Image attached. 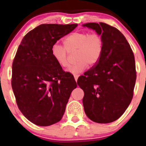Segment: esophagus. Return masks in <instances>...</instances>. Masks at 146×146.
Listing matches in <instances>:
<instances>
[{
  "mask_svg": "<svg viewBox=\"0 0 146 146\" xmlns=\"http://www.w3.org/2000/svg\"><path fill=\"white\" fill-rule=\"evenodd\" d=\"M78 75H76L75 74L74 75V78H75V80H76V81H77L78 80Z\"/></svg>",
  "mask_w": 146,
  "mask_h": 146,
  "instance_id": "obj_1",
  "label": "esophagus"
}]
</instances>
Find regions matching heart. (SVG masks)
I'll return each instance as SVG.
<instances>
[{"label": "heart", "mask_w": 146, "mask_h": 146, "mask_svg": "<svg viewBox=\"0 0 146 146\" xmlns=\"http://www.w3.org/2000/svg\"><path fill=\"white\" fill-rule=\"evenodd\" d=\"M63 46L55 44L51 48V54L56 62L61 67L68 64V51L76 50L75 58L77 61L70 64L67 70L77 74L85 70L88 64L95 66L100 61L104 48V42L101 35L98 33L76 32L68 35L64 39Z\"/></svg>", "instance_id": "b5f03b06"}]
</instances>
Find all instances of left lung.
Returning <instances> with one entry per match:
<instances>
[{
	"label": "left lung",
	"mask_w": 146,
	"mask_h": 146,
	"mask_svg": "<svg viewBox=\"0 0 146 146\" xmlns=\"http://www.w3.org/2000/svg\"><path fill=\"white\" fill-rule=\"evenodd\" d=\"M104 42L103 52L94 67L78 79L84 91V110L90 119L107 123L118 119L130 104L136 80L134 55L123 34L106 23H86Z\"/></svg>",
	"instance_id": "obj_1"
}]
</instances>
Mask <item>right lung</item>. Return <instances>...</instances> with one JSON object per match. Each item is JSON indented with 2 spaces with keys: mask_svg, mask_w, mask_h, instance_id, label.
Instances as JSON below:
<instances>
[{
  "mask_svg": "<svg viewBox=\"0 0 146 146\" xmlns=\"http://www.w3.org/2000/svg\"><path fill=\"white\" fill-rule=\"evenodd\" d=\"M77 24H42L29 32L17 48L12 66L11 85L17 107L35 124L47 126L62 119L77 84L51 54L52 46Z\"/></svg>",
  "mask_w": 146,
  "mask_h": 146,
  "instance_id": "right-lung-1",
  "label": "right lung"
}]
</instances>
